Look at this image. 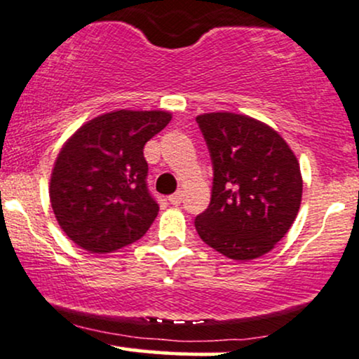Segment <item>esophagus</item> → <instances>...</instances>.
I'll return each mask as SVG.
<instances>
[{
  "mask_svg": "<svg viewBox=\"0 0 359 359\" xmlns=\"http://www.w3.org/2000/svg\"><path fill=\"white\" fill-rule=\"evenodd\" d=\"M168 201H170V204L179 205L180 203H182V192L172 194V196H168Z\"/></svg>",
  "mask_w": 359,
  "mask_h": 359,
  "instance_id": "1",
  "label": "esophagus"
}]
</instances>
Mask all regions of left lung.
I'll return each instance as SVG.
<instances>
[{"instance_id": "left-lung-1", "label": "left lung", "mask_w": 359, "mask_h": 359, "mask_svg": "<svg viewBox=\"0 0 359 359\" xmlns=\"http://www.w3.org/2000/svg\"><path fill=\"white\" fill-rule=\"evenodd\" d=\"M212 162L208 209L197 233L231 259H255L285 236L302 201V177L294 151L275 130L234 113L196 118Z\"/></svg>"}]
</instances>
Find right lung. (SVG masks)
<instances>
[{
	"label": "right lung",
	"instance_id": "add662e5",
	"mask_svg": "<svg viewBox=\"0 0 359 359\" xmlns=\"http://www.w3.org/2000/svg\"><path fill=\"white\" fill-rule=\"evenodd\" d=\"M165 111L121 109L90 119L55 160L50 203L62 231L90 253L140 240L158 214L143 147L170 121Z\"/></svg>",
	"mask_w": 359,
	"mask_h": 359
}]
</instances>
